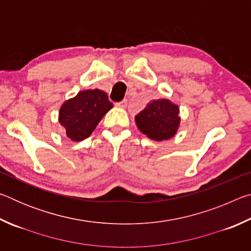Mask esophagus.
Segmentation results:
<instances>
[{
	"instance_id": "esophagus-1",
	"label": "esophagus",
	"mask_w": 251,
	"mask_h": 251,
	"mask_svg": "<svg viewBox=\"0 0 251 251\" xmlns=\"http://www.w3.org/2000/svg\"><path fill=\"white\" fill-rule=\"evenodd\" d=\"M116 106H117V107H120V108H126L127 100H123L122 101H118V103H116Z\"/></svg>"
}]
</instances>
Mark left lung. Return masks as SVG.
Instances as JSON below:
<instances>
[{"mask_svg":"<svg viewBox=\"0 0 251 251\" xmlns=\"http://www.w3.org/2000/svg\"><path fill=\"white\" fill-rule=\"evenodd\" d=\"M141 133L156 142L167 141L177 134L180 126L179 107L167 99L152 100L135 116Z\"/></svg>","mask_w":251,"mask_h":251,"instance_id":"obj_1","label":"left lung"}]
</instances>
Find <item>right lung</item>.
Segmentation results:
<instances>
[{"label": "right lung", "instance_id": "right-lung-1", "mask_svg": "<svg viewBox=\"0 0 251 251\" xmlns=\"http://www.w3.org/2000/svg\"><path fill=\"white\" fill-rule=\"evenodd\" d=\"M113 106L104 91L99 88L80 91L59 107L58 123L64 127L66 136L71 141H84L90 137Z\"/></svg>", "mask_w": 251, "mask_h": 251}]
</instances>
